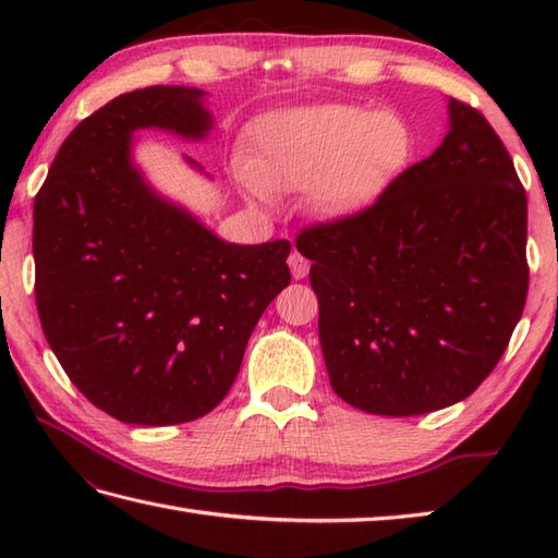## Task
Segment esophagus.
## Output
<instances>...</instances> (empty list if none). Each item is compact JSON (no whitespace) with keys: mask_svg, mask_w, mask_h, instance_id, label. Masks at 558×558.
Masks as SVG:
<instances>
[{"mask_svg":"<svg viewBox=\"0 0 558 558\" xmlns=\"http://www.w3.org/2000/svg\"><path fill=\"white\" fill-rule=\"evenodd\" d=\"M288 264H290V270H292V278L294 280H302V278H306V272H310V258L302 256L298 248H294V252L290 254Z\"/></svg>","mask_w":558,"mask_h":558,"instance_id":"esophagus-1","label":"esophagus"}]
</instances>
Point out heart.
I'll return each instance as SVG.
<instances>
[{"label": "heart", "instance_id": "1", "mask_svg": "<svg viewBox=\"0 0 558 558\" xmlns=\"http://www.w3.org/2000/svg\"><path fill=\"white\" fill-rule=\"evenodd\" d=\"M410 150V129L393 112L310 105L256 122L236 177L258 204L272 206L276 192L306 189L314 213L342 220L374 204L405 168Z\"/></svg>", "mask_w": 558, "mask_h": 558}]
</instances>
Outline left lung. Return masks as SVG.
I'll return each instance as SVG.
<instances>
[{"mask_svg": "<svg viewBox=\"0 0 558 558\" xmlns=\"http://www.w3.org/2000/svg\"><path fill=\"white\" fill-rule=\"evenodd\" d=\"M336 393L412 417L492 374L527 298V196L499 134L448 100V134L357 216L300 232Z\"/></svg>", "mask_w": 558, "mask_h": 558, "instance_id": "8db88e82", "label": "left lung"}]
</instances>
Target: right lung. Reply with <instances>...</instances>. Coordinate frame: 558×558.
Wrapping results in <instances>:
<instances>
[{"instance_id":"right-lung-1","label":"right lung","mask_w":558,"mask_h":558,"mask_svg":"<svg viewBox=\"0 0 558 558\" xmlns=\"http://www.w3.org/2000/svg\"><path fill=\"white\" fill-rule=\"evenodd\" d=\"M204 98L150 86L102 105L66 136L33 204L43 333L71 384L124 424L208 414L260 314L290 286L288 240L222 242L153 192L132 160L138 129L204 138Z\"/></svg>"}]
</instances>
